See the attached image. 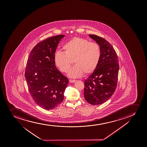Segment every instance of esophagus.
I'll return each mask as SVG.
<instances>
[{
  "instance_id": "34e87169",
  "label": "esophagus",
  "mask_w": 147,
  "mask_h": 147,
  "mask_svg": "<svg viewBox=\"0 0 147 147\" xmlns=\"http://www.w3.org/2000/svg\"><path fill=\"white\" fill-rule=\"evenodd\" d=\"M76 81V80H69V82L70 83H74L75 82V81Z\"/></svg>"
}]
</instances>
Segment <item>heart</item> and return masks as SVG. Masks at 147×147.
I'll return each instance as SVG.
<instances>
[{
  "label": "heart",
  "instance_id": "b5f03b06",
  "mask_svg": "<svg viewBox=\"0 0 147 147\" xmlns=\"http://www.w3.org/2000/svg\"><path fill=\"white\" fill-rule=\"evenodd\" d=\"M64 53L57 51L54 54V63L63 73L69 71L72 60L75 64L69 71L71 78H78L93 73L97 67L100 57L101 49L96 42L86 39L74 38L63 46Z\"/></svg>",
  "mask_w": 147,
  "mask_h": 147
}]
</instances>
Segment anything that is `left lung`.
Here are the masks:
<instances>
[{
  "instance_id": "1",
  "label": "left lung",
  "mask_w": 147,
  "mask_h": 147,
  "mask_svg": "<svg viewBox=\"0 0 147 147\" xmlns=\"http://www.w3.org/2000/svg\"><path fill=\"white\" fill-rule=\"evenodd\" d=\"M100 46L101 57L97 67L84 81V96L92 105H100L111 98L116 89L118 78V58L107 40L95 35H89Z\"/></svg>"
}]
</instances>
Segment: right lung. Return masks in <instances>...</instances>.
I'll use <instances>...</instances> for the list:
<instances>
[{
	"label": "right lung",
	"mask_w": 147,
	"mask_h": 147,
	"mask_svg": "<svg viewBox=\"0 0 147 147\" xmlns=\"http://www.w3.org/2000/svg\"><path fill=\"white\" fill-rule=\"evenodd\" d=\"M64 35L54 36L38 43L27 60L25 78L33 100L44 109L51 110L64 98L69 81L56 67L54 54Z\"/></svg>",
	"instance_id": "obj_1"
}]
</instances>
